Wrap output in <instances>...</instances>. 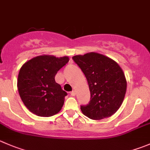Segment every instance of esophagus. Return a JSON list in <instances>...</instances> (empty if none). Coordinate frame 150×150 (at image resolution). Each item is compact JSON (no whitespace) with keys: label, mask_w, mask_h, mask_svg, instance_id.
I'll list each match as a JSON object with an SVG mask.
<instances>
[{"label":"esophagus","mask_w":150,"mask_h":150,"mask_svg":"<svg viewBox=\"0 0 150 150\" xmlns=\"http://www.w3.org/2000/svg\"><path fill=\"white\" fill-rule=\"evenodd\" d=\"M70 94H71V95H72V96H75V91H71V92H70Z\"/></svg>","instance_id":"1"}]
</instances>
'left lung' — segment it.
<instances>
[{
  "instance_id": "1",
  "label": "left lung",
  "mask_w": 150,
  "mask_h": 150,
  "mask_svg": "<svg viewBox=\"0 0 150 150\" xmlns=\"http://www.w3.org/2000/svg\"><path fill=\"white\" fill-rule=\"evenodd\" d=\"M85 75L91 98L81 105L83 114L91 120L111 117L121 106L127 89V81L120 65L110 58L97 53L72 57Z\"/></svg>"
}]
</instances>
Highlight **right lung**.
I'll use <instances>...</instances> for the list:
<instances>
[{
    "label": "right lung",
    "mask_w": 150,
    "mask_h": 150,
    "mask_svg": "<svg viewBox=\"0 0 150 150\" xmlns=\"http://www.w3.org/2000/svg\"><path fill=\"white\" fill-rule=\"evenodd\" d=\"M69 62V57L39 56L20 68L17 79L19 94L25 105L39 117L58 114L67 93L55 81L58 71Z\"/></svg>",
    "instance_id": "obj_1"
}]
</instances>
